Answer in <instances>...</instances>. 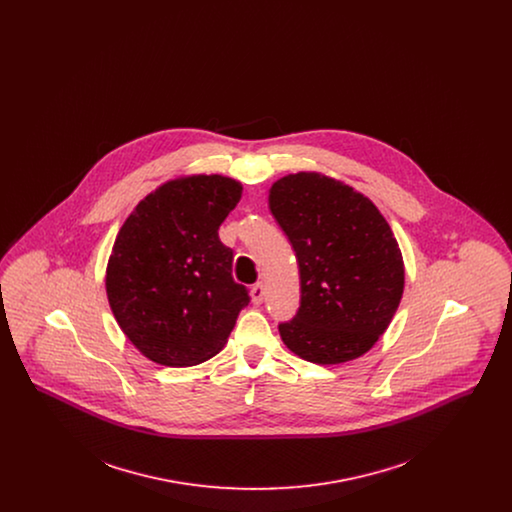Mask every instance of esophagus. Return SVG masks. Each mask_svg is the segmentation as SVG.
I'll list each match as a JSON object with an SVG mask.
<instances>
[{"label": "esophagus", "mask_w": 512, "mask_h": 512, "mask_svg": "<svg viewBox=\"0 0 512 512\" xmlns=\"http://www.w3.org/2000/svg\"><path fill=\"white\" fill-rule=\"evenodd\" d=\"M263 299H265V286H263L261 282H257V284L251 288V301H253L255 305H261Z\"/></svg>", "instance_id": "1"}]
</instances>
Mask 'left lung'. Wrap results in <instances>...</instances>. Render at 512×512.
Returning <instances> with one entry per match:
<instances>
[{
  "mask_svg": "<svg viewBox=\"0 0 512 512\" xmlns=\"http://www.w3.org/2000/svg\"><path fill=\"white\" fill-rule=\"evenodd\" d=\"M268 207L292 242L301 280L295 317L278 324L282 341L317 365L365 355L388 330L405 286L390 224L368 197L318 172L274 182Z\"/></svg>",
  "mask_w": 512,
  "mask_h": 512,
  "instance_id": "obj_1",
  "label": "left lung"
}]
</instances>
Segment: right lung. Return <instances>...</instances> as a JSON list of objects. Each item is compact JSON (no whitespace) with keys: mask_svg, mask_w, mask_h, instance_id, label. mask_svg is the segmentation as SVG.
Wrapping results in <instances>:
<instances>
[{"mask_svg":"<svg viewBox=\"0 0 512 512\" xmlns=\"http://www.w3.org/2000/svg\"><path fill=\"white\" fill-rule=\"evenodd\" d=\"M242 197L220 174L176 178L146 195L119 230L105 288L126 338L149 361L194 366L215 357L249 303L232 278L219 226Z\"/></svg>","mask_w":512,"mask_h":512,"instance_id":"add662e5","label":"right lung"}]
</instances>
